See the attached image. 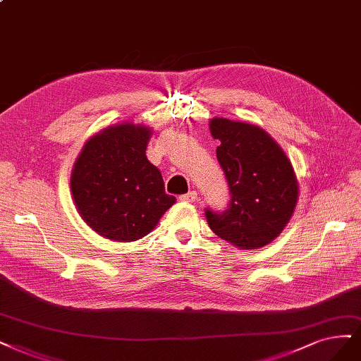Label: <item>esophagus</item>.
<instances>
[{
  "mask_svg": "<svg viewBox=\"0 0 361 361\" xmlns=\"http://www.w3.org/2000/svg\"><path fill=\"white\" fill-rule=\"evenodd\" d=\"M179 200L185 202V203H194L197 200V192L195 191H190V192H186V194H182V195H179Z\"/></svg>",
  "mask_w": 361,
  "mask_h": 361,
  "instance_id": "34e87169",
  "label": "esophagus"
}]
</instances>
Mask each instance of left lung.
Returning <instances> with one entry per match:
<instances>
[{"label": "left lung", "mask_w": 361, "mask_h": 361, "mask_svg": "<svg viewBox=\"0 0 361 361\" xmlns=\"http://www.w3.org/2000/svg\"><path fill=\"white\" fill-rule=\"evenodd\" d=\"M210 134L221 145L216 158L228 182L224 212L206 209L210 230L240 250H257L276 239L299 197L293 166L281 146L257 126L214 118Z\"/></svg>", "instance_id": "obj_1"}]
</instances>
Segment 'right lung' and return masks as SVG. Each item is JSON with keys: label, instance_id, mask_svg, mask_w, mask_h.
<instances>
[{"label": "right lung", "instance_id": "add662e5", "mask_svg": "<svg viewBox=\"0 0 361 361\" xmlns=\"http://www.w3.org/2000/svg\"><path fill=\"white\" fill-rule=\"evenodd\" d=\"M151 134L131 122L107 127L85 143L74 163L73 200L82 219L106 239H142L176 202L146 158Z\"/></svg>", "mask_w": 361, "mask_h": 361}]
</instances>
